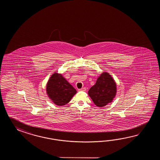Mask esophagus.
Returning <instances> with one entry per match:
<instances>
[{"label":"esophagus","mask_w":160,"mask_h":160,"mask_svg":"<svg viewBox=\"0 0 160 160\" xmlns=\"http://www.w3.org/2000/svg\"><path fill=\"white\" fill-rule=\"evenodd\" d=\"M86 90V89L85 88H80V89H78L79 92H85Z\"/></svg>","instance_id":"esophagus-1"}]
</instances>
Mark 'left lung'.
Segmentation results:
<instances>
[{
	"label": "left lung",
	"mask_w": 160,
	"mask_h": 160,
	"mask_svg": "<svg viewBox=\"0 0 160 160\" xmlns=\"http://www.w3.org/2000/svg\"><path fill=\"white\" fill-rule=\"evenodd\" d=\"M116 84L111 75L103 72L97 79L95 85L88 90L90 97L95 105L103 107L112 99L116 94Z\"/></svg>",
	"instance_id": "obj_1"
}]
</instances>
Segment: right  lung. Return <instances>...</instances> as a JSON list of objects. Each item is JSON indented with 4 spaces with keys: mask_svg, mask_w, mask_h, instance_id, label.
<instances>
[{
    "mask_svg": "<svg viewBox=\"0 0 160 160\" xmlns=\"http://www.w3.org/2000/svg\"><path fill=\"white\" fill-rule=\"evenodd\" d=\"M46 87L49 98L58 106L67 104L77 92L72 86L57 72L51 75Z\"/></svg>",
    "mask_w": 160,
    "mask_h": 160,
    "instance_id": "add662e5",
    "label": "right lung"
}]
</instances>
